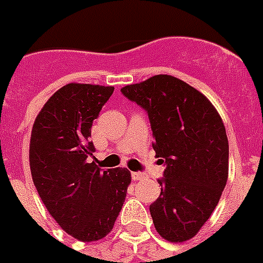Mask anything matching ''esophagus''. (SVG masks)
<instances>
[{
  "label": "esophagus",
  "instance_id": "1",
  "mask_svg": "<svg viewBox=\"0 0 263 263\" xmlns=\"http://www.w3.org/2000/svg\"><path fill=\"white\" fill-rule=\"evenodd\" d=\"M146 178V174L143 172H132V179L134 180H142Z\"/></svg>",
  "mask_w": 263,
  "mask_h": 263
}]
</instances>
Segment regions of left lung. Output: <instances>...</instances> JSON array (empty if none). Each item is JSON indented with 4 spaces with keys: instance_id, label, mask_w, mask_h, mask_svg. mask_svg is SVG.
<instances>
[{
    "instance_id": "1",
    "label": "left lung",
    "mask_w": 263,
    "mask_h": 263,
    "mask_svg": "<svg viewBox=\"0 0 263 263\" xmlns=\"http://www.w3.org/2000/svg\"><path fill=\"white\" fill-rule=\"evenodd\" d=\"M149 114L153 149L167 168L150 205L154 228L171 243L193 238L211 216L229 174L223 121L196 88L168 74L121 88Z\"/></svg>"
}]
</instances>
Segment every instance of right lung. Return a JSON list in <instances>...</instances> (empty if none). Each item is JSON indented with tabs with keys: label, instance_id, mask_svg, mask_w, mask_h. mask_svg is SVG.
<instances>
[{
	"label": "right lung",
	"instance_id": "add662e5",
	"mask_svg": "<svg viewBox=\"0 0 263 263\" xmlns=\"http://www.w3.org/2000/svg\"><path fill=\"white\" fill-rule=\"evenodd\" d=\"M114 87L70 83L53 93L34 120L30 171L40 197L66 233L96 241L113 229L123 208L131 172L100 171L88 157L93 120Z\"/></svg>",
	"mask_w": 263,
	"mask_h": 263
}]
</instances>
